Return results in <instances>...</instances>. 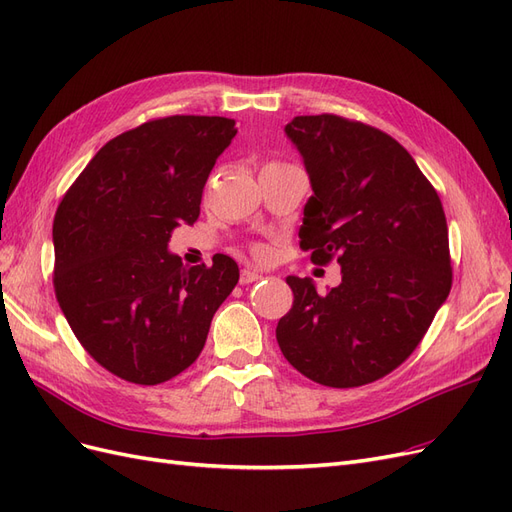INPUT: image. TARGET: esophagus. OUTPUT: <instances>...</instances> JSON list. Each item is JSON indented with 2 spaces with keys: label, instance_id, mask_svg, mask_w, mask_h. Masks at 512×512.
I'll return each instance as SVG.
<instances>
[{
  "label": "esophagus",
  "instance_id": "34e87169",
  "mask_svg": "<svg viewBox=\"0 0 512 512\" xmlns=\"http://www.w3.org/2000/svg\"><path fill=\"white\" fill-rule=\"evenodd\" d=\"M260 273L254 271V269H243L241 275H239V282L245 286V284H252V282H258L260 280Z\"/></svg>",
  "mask_w": 512,
  "mask_h": 512
}]
</instances>
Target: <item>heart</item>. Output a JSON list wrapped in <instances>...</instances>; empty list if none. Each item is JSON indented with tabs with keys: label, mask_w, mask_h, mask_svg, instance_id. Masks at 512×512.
I'll use <instances>...</instances> for the list:
<instances>
[{
	"label": "heart",
	"mask_w": 512,
	"mask_h": 512,
	"mask_svg": "<svg viewBox=\"0 0 512 512\" xmlns=\"http://www.w3.org/2000/svg\"><path fill=\"white\" fill-rule=\"evenodd\" d=\"M254 254H256L258 258H265V256H267V250H265V247H262V245H256V247H254Z\"/></svg>",
	"instance_id": "obj_1"
}]
</instances>
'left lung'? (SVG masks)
I'll return each instance as SVG.
<instances>
[{
	"mask_svg": "<svg viewBox=\"0 0 512 512\" xmlns=\"http://www.w3.org/2000/svg\"><path fill=\"white\" fill-rule=\"evenodd\" d=\"M312 183L299 230L312 262L342 265L320 294L288 275L294 301L275 337L286 361L333 389L391 374L421 344L453 284L438 192L393 136L337 115L284 128Z\"/></svg>",
	"mask_w": 512,
	"mask_h": 512,
	"instance_id": "8db88e82",
	"label": "left lung"
}]
</instances>
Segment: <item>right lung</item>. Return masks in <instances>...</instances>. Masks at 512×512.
<instances>
[{"label": "right lung", "instance_id": "add662e5", "mask_svg": "<svg viewBox=\"0 0 512 512\" xmlns=\"http://www.w3.org/2000/svg\"><path fill=\"white\" fill-rule=\"evenodd\" d=\"M235 119L173 115L108 141L53 220V286L81 346L134 384L181 374L207 342L213 314L239 282L230 256L185 267L168 252L194 224L207 177L235 138Z\"/></svg>", "mask_w": 512, "mask_h": 512}]
</instances>
